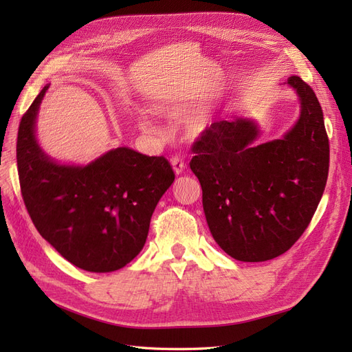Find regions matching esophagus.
Returning <instances> with one entry per match:
<instances>
[{
    "label": "esophagus",
    "instance_id": "esophagus-1",
    "mask_svg": "<svg viewBox=\"0 0 352 352\" xmlns=\"http://www.w3.org/2000/svg\"><path fill=\"white\" fill-rule=\"evenodd\" d=\"M172 166H173V170H175L176 175H182L185 170H186V163L184 162L182 158H179V157H173L172 158Z\"/></svg>",
    "mask_w": 352,
    "mask_h": 352
}]
</instances>
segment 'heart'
Segmentation results:
<instances>
[{
    "label": "heart",
    "mask_w": 352,
    "mask_h": 352,
    "mask_svg": "<svg viewBox=\"0 0 352 352\" xmlns=\"http://www.w3.org/2000/svg\"><path fill=\"white\" fill-rule=\"evenodd\" d=\"M144 124H145V126H153V123H151L150 120H145V122H144Z\"/></svg>",
    "instance_id": "1"
}]
</instances>
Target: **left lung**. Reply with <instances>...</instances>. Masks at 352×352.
<instances>
[{
  "label": "left lung",
  "mask_w": 352,
  "mask_h": 352,
  "mask_svg": "<svg viewBox=\"0 0 352 352\" xmlns=\"http://www.w3.org/2000/svg\"><path fill=\"white\" fill-rule=\"evenodd\" d=\"M301 101L296 124L282 140L255 145L250 119L220 120L192 145L190 170L202 188L212 238L239 261L279 257L300 239L324 192L329 138L323 110L301 78L289 76Z\"/></svg>",
  "instance_id": "8db88e82"
}]
</instances>
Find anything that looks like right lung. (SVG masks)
I'll return each mask as SVG.
<instances>
[{
    "instance_id": "add662e5",
    "label": "right lung",
    "mask_w": 352,
    "mask_h": 352,
    "mask_svg": "<svg viewBox=\"0 0 352 352\" xmlns=\"http://www.w3.org/2000/svg\"><path fill=\"white\" fill-rule=\"evenodd\" d=\"M42 88L17 132V170L29 216L41 236L79 269L119 270L144 248L157 202L175 180L162 157L116 148L88 166H61L35 138Z\"/></svg>"
}]
</instances>
